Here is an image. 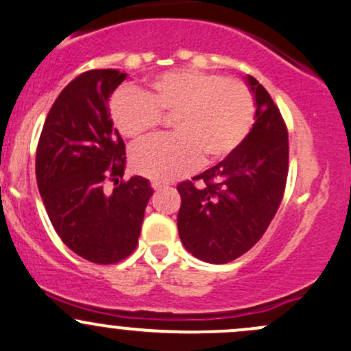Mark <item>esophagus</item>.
I'll list each match as a JSON object with an SVG mask.
<instances>
[{
    "instance_id": "1",
    "label": "esophagus",
    "mask_w": 351,
    "mask_h": 351,
    "mask_svg": "<svg viewBox=\"0 0 351 351\" xmlns=\"http://www.w3.org/2000/svg\"><path fill=\"white\" fill-rule=\"evenodd\" d=\"M165 186H167V184L161 183V182H153V183H152V188H153V190H155V191H158V190H163Z\"/></svg>"
}]
</instances>
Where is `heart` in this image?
Masks as SVG:
<instances>
[{
	"instance_id": "heart-1",
	"label": "heart",
	"mask_w": 351,
	"mask_h": 351,
	"mask_svg": "<svg viewBox=\"0 0 351 351\" xmlns=\"http://www.w3.org/2000/svg\"><path fill=\"white\" fill-rule=\"evenodd\" d=\"M255 113V96L245 82L193 68L161 73L140 93L123 88L110 99L111 121L128 140H143L171 118L173 136L132 152L134 171L158 182L232 155L248 136Z\"/></svg>"
}]
</instances>
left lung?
<instances>
[{
    "label": "left lung",
    "instance_id": "obj_1",
    "mask_svg": "<svg viewBox=\"0 0 351 351\" xmlns=\"http://www.w3.org/2000/svg\"><path fill=\"white\" fill-rule=\"evenodd\" d=\"M256 121L217 167L178 183V232L184 248L208 263H228L253 248L271 223L288 178V130L268 91L248 76Z\"/></svg>",
    "mask_w": 351,
    "mask_h": 351
}]
</instances>
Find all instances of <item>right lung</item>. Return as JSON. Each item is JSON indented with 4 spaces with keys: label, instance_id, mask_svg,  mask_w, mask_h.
<instances>
[{
    "label": "right lung",
    "instance_id": "obj_1",
    "mask_svg": "<svg viewBox=\"0 0 351 351\" xmlns=\"http://www.w3.org/2000/svg\"><path fill=\"white\" fill-rule=\"evenodd\" d=\"M126 78L117 69H90L53 103L36 148V182L46 213L64 245L98 265L134 252L152 198L141 176L121 180L125 143L110 117V95ZM106 181L115 190L106 192Z\"/></svg>",
    "mask_w": 351,
    "mask_h": 351
}]
</instances>
